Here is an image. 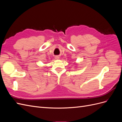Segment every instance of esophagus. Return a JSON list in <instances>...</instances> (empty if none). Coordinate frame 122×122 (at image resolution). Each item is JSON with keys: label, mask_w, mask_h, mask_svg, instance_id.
<instances>
[{"label": "esophagus", "mask_w": 122, "mask_h": 122, "mask_svg": "<svg viewBox=\"0 0 122 122\" xmlns=\"http://www.w3.org/2000/svg\"><path fill=\"white\" fill-rule=\"evenodd\" d=\"M55 59H57H57L60 58V57H59L58 56H56L55 57Z\"/></svg>", "instance_id": "34e87169"}]
</instances>
